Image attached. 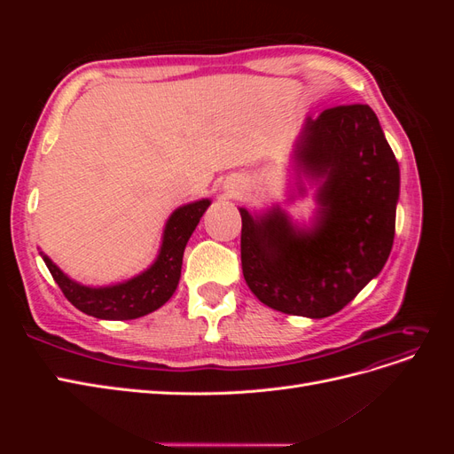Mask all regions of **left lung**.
<instances>
[{
  "label": "left lung",
  "mask_w": 454,
  "mask_h": 454,
  "mask_svg": "<svg viewBox=\"0 0 454 454\" xmlns=\"http://www.w3.org/2000/svg\"><path fill=\"white\" fill-rule=\"evenodd\" d=\"M294 160L299 174L318 184L316 222L299 229L278 206L261 215L240 208L242 272L267 307L325 318L347 307L387 263L400 167L365 104L309 117Z\"/></svg>",
  "instance_id": "8db88e82"
}]
</instances>
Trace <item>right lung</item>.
Masks as SVG:
<instances>
[{
    "mask_svg": "<svg viewBox=\"0 0 454 454\" xmlns=\"http://www.w3.org/2000/svg\"><path fill=\"white\" fill-rule=\"evenodd\" d=\"M210 206L208 199L189 202L174 210L162 232V244L153 265L138 277L114 286L90 287L72 280L49 255L41 252L54 282L70 303L100 320H134L160 309L176 292L182 277V261L187 240L193 235L202 214Z\"/></svg>",
    "mask_w": 454,
    "mask_h": 454,
    "instance_id": "right-lung-1",
    "label": "right lung"
}]
</instances>
